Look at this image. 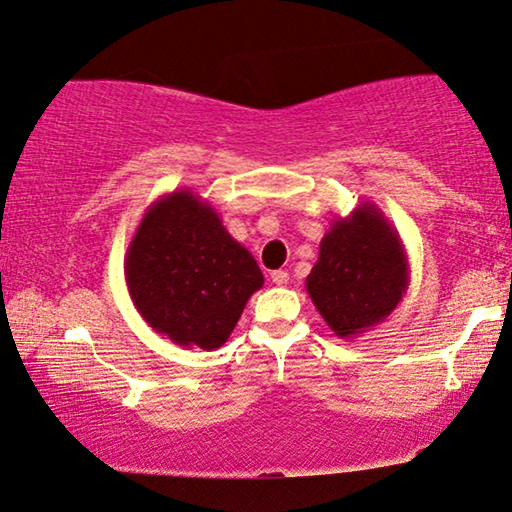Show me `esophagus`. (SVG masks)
<instances>
[{"label": "esophagus", "instance_id": "34e87169", "mask_svg": "<svg viewBox=\"0 0 512 512\" xmlns=\"http://www.w3.org/2000/svg\"><path fill=\"white\" fill-rule=\"evenodd\" d=\"M271 282L275 287H285L289 282V273L287 271H273L271 273Z\"/></svg>", "mask_w": 512, "mask_h": 512}]
</instances>
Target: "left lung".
Returning <instances> with one entry per match:
<instances>
[{"label": "left lung", "mask_w": 512, "mask_h": 512, "mask_svg": "<svg viewBox=\"0 0 512 512\" xmlns=\"http://www.w3.org/2000/svg\"><path fill=\"white\" fill-rule=\"evenodd\" d=\"M410 285V264L396 227L362 202L346 218H332L305 287L339 339L360 337L383 323Z\"/></svg>", "instance_id": "obj_1"}]
</instances>
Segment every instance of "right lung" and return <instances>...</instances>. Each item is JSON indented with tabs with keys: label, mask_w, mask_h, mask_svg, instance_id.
Here are the masks:
<instances>
[{
	"label": "right lung",
	"mask_w": 512,
	"mask_h": 512,
	"mask_svg": "<svg viewBox=\"0 0 512 512\" xmlns=\"http://www.w3.org/2000/svg\"><path fill=\"white\" fill-rule=\"evenodd\" d=\"M125 280L148 326L184 348H221L264 285L255 257L209 202L180 189L154 200L125 253Z\"/></svg>",
	"instance_id": "add662e5"
}]
</instances>
